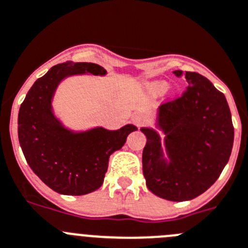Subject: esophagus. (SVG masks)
Segmentation results:
<instances>
[{
  "label": "esophagus",
  "mask_w": 248,
  "mask_h": 248,
  "mask_svg": "<svg viewBox=\"0 0 248 248\" xmlns=\"http://www.w3.org/2000/svg\"><path fill=\"white\" fill-rule=\"evenodd\" d=\"M147 120L149 119H147V117L144 114V113H135V114L133 115V122L138 128L145 125V124L147 123Z\"/></svg>",
  "instance_id": "1"
}]
</instances>
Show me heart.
Instances as JSON below:
<instances>
[{
	"label": "heart",
	"mask_w": 248,
	"mask_h": 248,
	"mask_svg": "<svg viewBox=\"0 0 248 248\" xmlns=\"http://www.w3.org/2000/svg\"><path fill=\"white\" fill-rule=\"evenodd\" d=\"M156 87H157V88H163V87H165V85H163V83H157V85H156Z\"/></svg>",
	"instance_id": "1"
}]
</instances>
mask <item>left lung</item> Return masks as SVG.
I'll return each instance as SVG.
<instances>
[{"label": "left lung", "mask_w": 248, "mask_h": 248, "mask_svg": "<svg viewBox=\"0 0 248 248\" xmlns=\"http://www.w3.org/2000/svg\"><path fill=\"white\" fill-rule=\"evenodd\" d=\"M182 76L181 70L173 71ZM188 87L161 104L158 126L165 133L170 162L163 158L155 130L142 128L146 145L142 172L150 190L172 202L190 201L212 187L228 163L233 125L224 93L198 72H185Z\"/></svg>", "instance_id": "left-lung-1"}]
</instances>
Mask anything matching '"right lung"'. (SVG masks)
I'll return each mask as SVG.
<instances>
[{"label": "right lung", "instance_id": "right-lung-1", "mask_svg": "<svg viewBox=\"0 0 248 248\" xmlns=\"http://www.w3.org/2000/svg\"><path fill=\"white\" fill-rule=\"evenodd\" d=\"M90 72L106 75L92 62H66L53 66L27 93L18 113V139L29 167L47 187L60 194L83 195L103 185L109 156L125 144L136 126L119 130L96 128L71 133L51 112L56 87L66 76Z\"/></svg>", "mask_w": 248, "mask_h": 248}]
</instances>
